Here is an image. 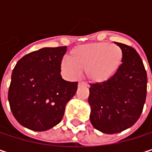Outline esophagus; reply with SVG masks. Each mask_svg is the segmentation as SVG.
<instances>
[{"label": "esophagus", "instance_id": "obj_1", "mask_svg": "<svg viewBox=\"0 0 152 152\" xmlns=\"http://www.w3.org/2000/svg\"><path fill=\"white\" fill-rule=\"evenodd\" d=\"M78 85L80 86V85H82V86H86L87 84H86V83H84V82H82V81H80L79 83H78Z\"/></svg>", "mask_w": 152, "mask_h": 152}]
</instances>
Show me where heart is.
Wrapping results in <instances>:
<instances>
[{"instance_id":"obj_1","label":"heart","mask_w":152,"mask_h":152,"mask_svg":"<svg viewBox=\"0 0 152 152\" xmlns=\"http://www.w3.org/2000/svg\"><path fill=\"white\" fill-rule=\"evenodd\" d=\"M124 60L122 48L115 44L98 42L73 48L69 60L61 63L64 74L76 78L81 71L92 83H105L112 79L121 69Z\"/></svg>"}]
</instances>
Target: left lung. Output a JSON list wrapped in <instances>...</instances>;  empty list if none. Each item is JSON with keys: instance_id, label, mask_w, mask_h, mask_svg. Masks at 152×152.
<instances>
[{"instance_id": "8db88e82", "label": "left lung", "mask_w": 152, "mask_h": 152, "mask_svg": "<svg viewBox=\"0 0 152 152\" xmlns=\"http://www.w3.org/2000/svg\"><path fill=\"white\" fill-rule=\"evenodd\" d=\"M116 44L124 53L121 69L107 82L91 83L89 90L91 122L105 134L120 133L132 127L142 112L147 93V73L137 50Z\"/></svg>"}]
</instances>
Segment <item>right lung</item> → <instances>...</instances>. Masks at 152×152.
I'll use <instances>...</instances> for the list:
<instances>
[{"mask_svg":"<svg viewBox=\"0 0 152 152\" xmlns=\"http://www.w3.org/2000/svg\"><path fill=\"white\" fill-rule=\"evenodd\" d=\"M67 46L45 47L22 57L12 72L8 99L11 112L23 127L45 131L61 122L77 82L65 81L61 63Z\"/></svg>","mask_w":152,"mask_h":152,"instance_id":"1","label":"right lung"}]
</instances>
